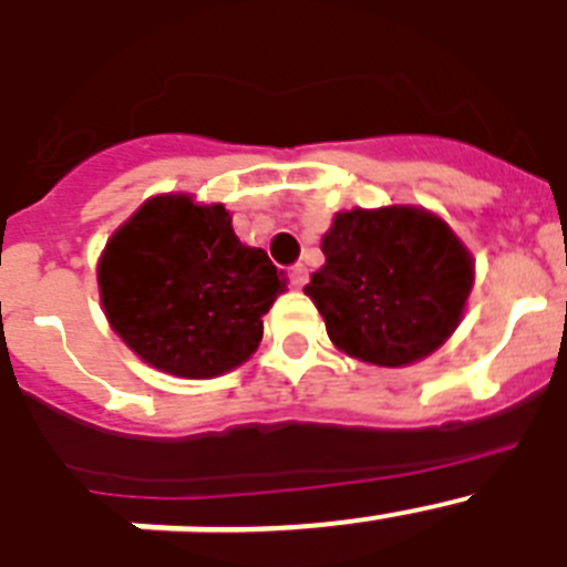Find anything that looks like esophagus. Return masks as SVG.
<instances>
[{
    "instance_id": "obj_1",
    "label": "esophagus",
    "mask_w": 567,
    "mask_h": 567,
    "mask_svg": "<svg viewBox=\"0 0 567 567\" xmlns=\"http://www.w3.org/2000/svg\"><path fill=\"white\" fill-rule=\"evenodd\" d=\"M289 278H292V287H303V284H307V278H309V272H307V267H303V264H295L292 267V272H289Z\"/></svg>"
}]
</instances>
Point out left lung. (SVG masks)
<instances>
[{
  "instance_id": "8db88e82",
  "label": "left lung",
  "mask_w": 567,
  "mask_h": 567,
  "mask_svg": "<svg viewBox=\"0 0 567 567\" xmlns=\"http://www.w3.org/2000/svg\"><path fill=\"white\" fill-rule=\"evenodd\" d=\"M320 249L327 264L303 292L340 352L394 369L452 338L474 260L443 218L420 207L349 209L334 215Z\"/></svg>"
}]
</instances>
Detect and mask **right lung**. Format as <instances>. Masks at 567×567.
I'll list each match as a JSON object with an SVG mask.
<instances>
[{
  "instance_id": "add662e5",
  "label": "right lung",
  "mask_w": 567,
  "mask_h": 567,
  "mask_svg": "<svg viewBox=\"0 0 567 567\" xmlns=\"http://www.w3.org/2000/svg\"><path fill=\"white\" fill-rule=\"evenodd\" d=\"M287 289L264 249L244 247L224 204L155 195L99 260L110 327L153 369L204 380L258 349L264 315Z\"/></svg>"
}]
</instances>
